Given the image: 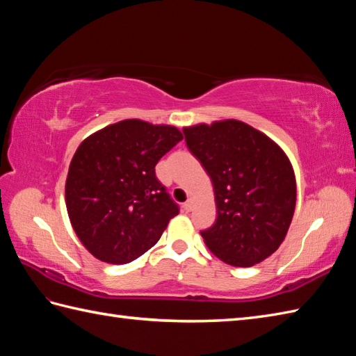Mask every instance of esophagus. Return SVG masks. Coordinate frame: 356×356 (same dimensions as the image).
Here are the masks:
<instances>
[{
	"instance_id": "obj_1",
	"label": "esophagus",
	"mask_w": 356,
	"mask_h": 356,
	"mask_svg": "<svg viewBox=\"0 0 356 356\" xmlns=\"http://www.w3.org/2000/svg\"><path fill=\"white\" fill-rule=\"evenodd\" d=\"M194 208V200L193 199H188L185 203H184V209L185 211H188V213H190V211Z\"/></svg>"
}]
</instances>
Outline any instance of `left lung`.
I'll return each mask as SVG.
<instances>
[{"label": "left lung", "instance_id": "1", "mask_svg": "<svg viewBox=\"0 0 356 356\" xmlns=\"http://www.w3.org/2000/svg\"><path fill=\"white\" fill-rule=\"evenodd\" d=\"M184 134L214 186L217 218L202 231L209 251L236 268L268 259L283 243L297 202L289 157L237 119L185 127Z\"/></svg>", "mask_w": 356, "mask_h": 356}]
</instances>
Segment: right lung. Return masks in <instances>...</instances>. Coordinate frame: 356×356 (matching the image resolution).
Returning <instances> with one entry per match:
<instances>
[{
    "label": "right lung",
    "instance_id": "obj_1",
    "mask_svg": "<svg viewBox=\"0 0 356 356\" xmlns=\"http://www.w3.org/2000/svg\"><path fill=\"white\" fill-rule=\"evenodd\" d=\"M182 139L172 125L125 119L81 142L67 174L65 205L81 243L97 260H136L179 214L154 166Z\"/></svg>",
    "mask_w": 356,
    "mask_h": 356
}]
</instances>
